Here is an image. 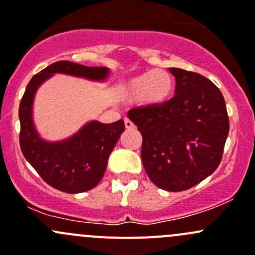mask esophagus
I'll return each mask as SVG.
<instances>
[{"label": "esophagus", "instance_id": "esophagus-1", "mask_svg": "<svg viewBox=\"0 0 255 255\" xmlns=\"http://www.w3.org/2000/svg\"><path fill=\"white\" fill-rule=\"evenodd\" d=\"M125 126H126V128H127V129H130V128L134 127V125H133V123L130 122L128 118H125Z\"/></svg>", "mask_w": 255, "mask_h": 255}]
</instances>
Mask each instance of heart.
Returning <instances> with one entry per match:
<instances>
[{"label":"heart","instance_id":"obj_1","mask_svg":"<svg viewBox=\"0 0 255 255\" xmlns=\"http://www.w3.org/2000/svg\"><path fill=\"white\" fill-rule=\"evenodd\" d=\"M174 91V80L161 69L145 71L133 76L120 87L118 95L125 101L139 99L143 106H161L170 100Z\"/></svg>","mask_w":255,"mask_h":255}]
</instances>
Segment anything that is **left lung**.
Segmentation results:
<instances>
[{
  "instance_id": "obj_1",
  "label": "left lung",
  "mask_w": 255,
  "mask_h": 255,
  "mask_svg": "<svg viewBox=\"0 0 255 255\" xmlns=\"http://www.w3.org/2000/svg\"><path fill=\"white\" fill-rule=\"evenodd\" d=\"M175 96L161 106L135 107L128 118L143 137L142 161L160 189H191L218 168L230 130L226 102L212 81L170 68Z\"/></svg>"
}]
</instances>
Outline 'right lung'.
<instances>
[{"instance_id":"right-lung-1","label":"right lung","mask_w":255,"mask_h":255,"mask_svg":"<svg viewBox=\"0 0 255 255\" xmlns=\"http://www.w3.org/2000/svg\"><path fill=\"white\" fill-rule=\"evenodd\" d=\"M58 73L91 81H106L110 69L56 61L30 79L20 100L19 144L24 158L54 189L79 194L94 189L101 181L110 154L125 130V121L109 125L91 121L64 140L43 139L33 122V102L40 85Z\"/></svg>"}]
</instances>
